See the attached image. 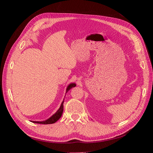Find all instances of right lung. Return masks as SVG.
I'll return each instance as SVG.
<instances>
[{
  "instance_id": "obj_1",
  "label": "right lung",
  "mask_w": 153,
  "mask_h": 153,
  "mask_svg": "<svg viewBox=\"0 0 153 153\" xmlns=\"http://www.w3.org/2000/svg\"><path fill=\"white\" fill-rule=\"evenodd\" d=\"M75 86H76V84H75V83H71V84H69L66 88V92H68V91L70 90L72 87H74ZM64 101V100H63L61 106H60V107L57 110V112H55L54 114H53L52 116H51L50 118H48V119L45 120V121H31V122L34 123L43 124H53V123H55V122H57L62 116V114L63 112V109H64V108H63L64 107V105H63Z\"/></svg>"
}]
</instances>
